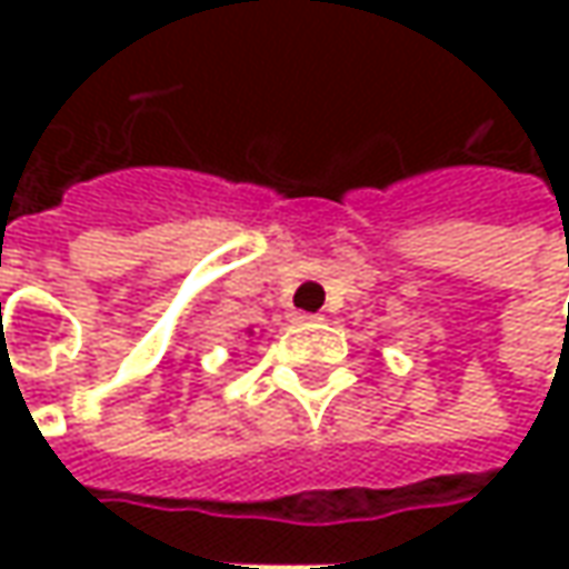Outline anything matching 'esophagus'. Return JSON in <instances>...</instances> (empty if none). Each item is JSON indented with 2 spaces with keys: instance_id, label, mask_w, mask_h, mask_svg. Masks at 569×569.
Returning a JSON list of instances; mask_svg holds the SVG:
<instances>
[{
  "instance_id": "34e87169",
  "label": "esophagus",
  "mask_w": 569,
  "mask_h": 569,
  "mask_svg": "<svg viewBox=\"0 0 569 569\" xmlns=\"http://www.w3.org/2000/svg\"><path fill=\"white\" fill-rule=\"evenodd\" d=\"M319 313H297V322H319Z\"/></svg>"
}]
</instances>
